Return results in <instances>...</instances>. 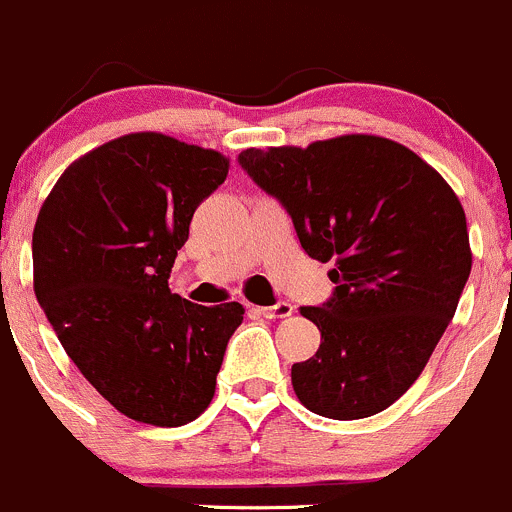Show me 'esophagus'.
Returning a JSON list of instances; mask_svg holds the SVG:
<instances>
[{
	"instance_id": "34e87169",
	"label": "esophagus",
	"mask_w": 512,
	"mask_h": 512,
	"mask_svg": "<svg viewBox=\"0 0 512 512\" xmlns=\"http://www.w3.org/2000/svg\"><path fill=\"white\" fill-rule=\"evenodd\" d=\"M255 310L262 315V318H288V315L295 313L293 305L285 303V300H280V303L275 305H257Z\"/></svg>"
}]
</instances>
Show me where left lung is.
<instances>
[{
	"label": "left lung",
	"instance_id": "8db88e82",
	"mask_svg": "<svg viewBox=\"0 0 512 512\" xmlns=\"http://www.w3.org/2000/svg\"><path fill=\"white\" fill-rule=\"evenodd\" d=\"M240 166L290 214L303 250L336 262L313 358L293 364L300 404L328 419L391 407L427 366L470 278L465 209L414 151L366 133L308 148H247Z\"/></svg>",
	"mask_w": 512,
	"mask_h": 512
}]
</instances>
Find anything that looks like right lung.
Wrapping results in <instances>:
<instances>
[{
	"label": "right lung",
	"mask_w": 512,
	"mask_h": 512,
	"mask_svg": "<svg viewBox=\"0 0 512 512\" xmlns=\"http://www.w3.org/2000/svg\"><path fill=\"white\" fill-rule=\"evenodd\" d=\"M227 171L212 148L128 133L73 161L37 214V303L80 374L128 419L181 427L214 396L245 308L189 303L169 275Z\"/></svg>",
	"instance_id": "add662e5"
}]
</instances>
